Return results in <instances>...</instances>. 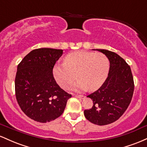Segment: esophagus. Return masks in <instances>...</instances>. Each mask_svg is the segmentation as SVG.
<instances>
[{"label":"esophagus","mask_w":147,"mask_h":147,"mask_svg":"<svg viewBox=\"0 0 147 147\" xmlns=\"http://www.w3.org/2000/svg\"><path fill=\"white\" fill-rule=\"evenodd\" d=\"M75 97H77V98H79V99H82L83 98V96L82 95H74Z\"/></svg>","instance_id":"esophagus-1"}]
</instances>
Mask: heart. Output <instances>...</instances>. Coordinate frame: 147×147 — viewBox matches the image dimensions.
Masks as SVG:
<instances>
[{"instance_id":"obj_1","label":"heart","mask_w":147,"mask_h":147,"mask_svg":"<svg viewBox=\"0 0 147 147\" xmlns=\"http://www.w3.org/2000/svg\"><path fill=\"white\" fill-rule=\"evenodd\" d=\"M109 67V59L104 54L78 51L67 55L65 63L56 64L53 75L63 88H68L77 78L79 82L75 89L95 90L105 82Z\"/></svg>"}]
</instances>
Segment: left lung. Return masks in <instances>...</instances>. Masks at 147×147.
<instances>
[{"label": "left lung", "mask_w": 147, "mask_h": 147, "mask_svg": "<svg viewBox=\"0 0 147 147\" xmlns=\"http://www.w3.org/2000/svg\"><path fill=\"white\" fill-rule=\"evenodd\" d=\"M97 50L108 57L110 69L102 86L87 96L93 106L84 110V115L90 122L102 126L115 122L125 112L133 97L134 81L131 68L124 59L109 50Z\"/></svg>", "instance_id": "8db88e82"}]
</instances>
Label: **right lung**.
I'll return each mask as SVG.
<instances>
[{
	"label": "right lung",
	"instance_id": "add662e5",
	"mask_svg": "<svg viewBox=\"0 0 147 147\" xmlns=\"http://www.w3.org/2000/svg\"><path fill=\"white\" fill-rule=\"evenodd\" d=\"M62 54V50L35 49L18 65L16 100L23 112L36 122H49L59 117L72 97L57 84L52 72Z\"/></svg>",
	"mask_w": 147,
	"mask_h": 147
}]
</instances>
